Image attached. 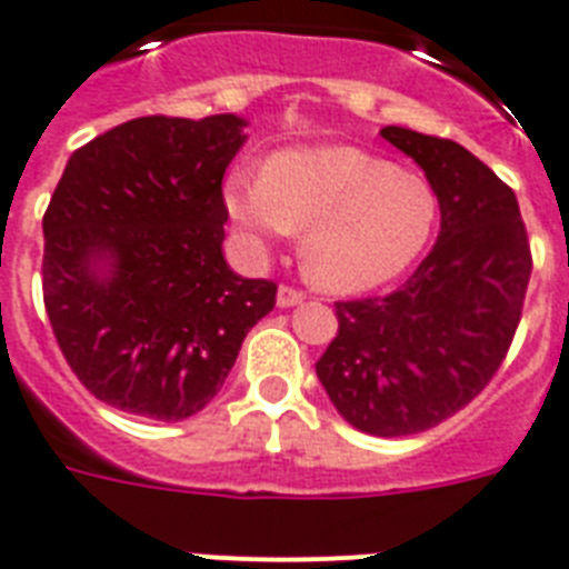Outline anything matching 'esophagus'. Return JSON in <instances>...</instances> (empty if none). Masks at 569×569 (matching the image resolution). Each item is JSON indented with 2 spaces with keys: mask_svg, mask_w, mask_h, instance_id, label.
I'll use <instances>...</instances> for the list:
<instances>
[{
  "mask_svg": "<svg viewBox=\"0 0 569 569\" xmlns=\"http://www.w3.org/2000/svg\"><path fill=\"white\" fill-rule=\"evenodd\" d=\"M305 299L302 290L290 288V284H281L279 288V296H276V302H279V308H293V305H299Z\"/></svg>",
  "mask_w": 569,
  "mask_h": 569,
  "instance_id": "1",
  "label": "esophagus"
}]
</instances>
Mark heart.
I'll return each mask as SVG.
<instances>
[{"label":"heart","mask_w":569,"mask_h":569,"mask_svg":"<svg viewBox=\"0 0 569 569\" xmlns=\"http://www.w3.org/2000/svg\"><path fill=\"white\" fill-rule=\"evenodd\" d=\"M223 203L256 243L302 232L305 273L340 293L396 279L436 227L430 182L358 148L281 150L261 177L234 168Z\"/></svg>","instance_id":"b5f03b06"}]
</instances>
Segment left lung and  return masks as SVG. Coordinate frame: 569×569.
<instances>
[{
    "label": "left lung",
    "instance_id": "obj_1",
    "mask_svg": "<svg viewBox=\"0 0 569 569\" xmlns=\"http://www.w3.org/2000/svg\"><path fill=\"white\" fill-rule=\"evenodd\" d=\"M380 136L436 191L439 241L401 288L335 302L337 337L317 360L342 419L369 436H412L480 396L518 331L532 252L518 197L462 144L407 127Z\"/></svg>",
    "mask_w": 569,
    "mask_h": 569
}]
</instances>
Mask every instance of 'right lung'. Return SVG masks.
<instances>
[{
	"instance_id": "add662e5",
	"label": "right lung",
	"mask_w": 569,
	"mask_h": 569,
	"mask_svg": "<svg viewBox=\"0 0 569 569\" xmlns=\"http://www.w3.org/2000/svg\"><path fill=\"white\" fill-rule=\"evenodd\" d=\"M247 121L144 116L78 148L42 214V302L66 363L116 410L182 421L218 396L276 281L223 258V173Z\"/></svg>"
}]
</instances>
